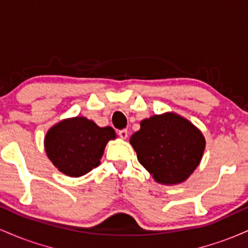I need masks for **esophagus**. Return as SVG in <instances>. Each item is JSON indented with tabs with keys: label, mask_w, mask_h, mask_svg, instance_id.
Segmentation results:
<instances>
[{
	"label": "esophagus",
	"mask_w": 248,
	"mask_h": 248,
	"mask_svg": "<svg viewBox=\"0 0 248 248\" xmlns=\"http://www.w3.org/2000/svg\"><path fill=\"white\" fill-rule=\"evenodd\" d=\"M119 136H120L121 139H127V136H128V132H127V129H121V130H119Z\"/></svg>",
	"instance_id": "34e87169"
}]
</instances>
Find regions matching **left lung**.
Returning a JSON list of instances; mask_svg holds the SVG:
<instances>
[{
  "label": "left lung",
  "instance_id": "left-lung-1",
  "mask_svg": "<svg viewBox=\"0 0 248 248\" xmlns=\"http://www.w3.org/2000/svg\"><path fill=\"white\" fill-rule=\"evenodd\" d=\"M130 143L139 162L163 184L186 181L197 168L205 148L204 136L197 128L173 113L142 121Z\"/></svg>",
  "mask_w": 248,
  "mask_h": 248
}]
</instances>
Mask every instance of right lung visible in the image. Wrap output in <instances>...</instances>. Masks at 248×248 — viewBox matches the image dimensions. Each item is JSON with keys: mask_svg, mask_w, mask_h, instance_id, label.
<instances>
[{"mask_svg": "<svg viewBox=\"0 0 248 248\" xmlns=\"http://www.w3.org/2000/svg\"><path fill=\"white\" fill-rule=\"evenodd\" d=\"M115 139L112 127H99L82 116L53 126L45 136V152L59 171L72 177L90 172L100 163L106 143Z\"/></svg>", "mask_w": 248, "mask_h": 248, "instance_id": "1", "label": "right lung"}]
</instances>
